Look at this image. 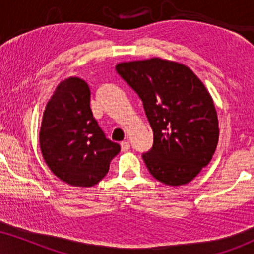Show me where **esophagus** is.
Instances as JSON below:
<instances>
[{
	"label": "esophagus",
	"mask_w": 254,
	"mask_h": 254,
	"mask_svg": "<svg viewBox=\"0 0 254 254\" xmlns=\"http://www.w3.org/2000/svg\"><path fill=\"white\" fill-rule=\"evenodd\" d=\"M120 146H121V149H122V151H124V152H127L128 149L130 148V143H129V141H124V142H121Z\"/></svg>",
	"instance_id": "34e87169"
}]
</instances>
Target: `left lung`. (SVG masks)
<instances>
[{
	"mask_svg": "<svg viewBox=\"0 0 254 254\" xmlns=\"http://www.w3.org/2000/svg\"><path fill=\"white\" fill-rule=\"evenodd\" d=\"M117 71L142 100L153 129V147L142 154L160 183L180 186L207 166L219 140L211 94L187 65L152 58L121 62Z\"/></svg>",
	"mask_w": 254,
	"mask_h": 254,
	"instance_id": "1",
	"label": "left lung"
}]
</instances>
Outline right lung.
<instances>
[{
    "mask_svg": "<svg viewBox=\"0 0 254 254\" xmlns=\"http://www.w3.org/2000/svg\"><path fill=\"white\" fill-rule=\"evenodd\" d=\"M40 148L59 179L92 187L108 173L120 145L108 140L93 118L90 89L76 76L62 80L47 103L40 129Z\"/></svg>",
    "mask_w": 254,
    "mask_h": 254,
    "instance_id": "1",
    "label": "right lung"
}]
</instances>
